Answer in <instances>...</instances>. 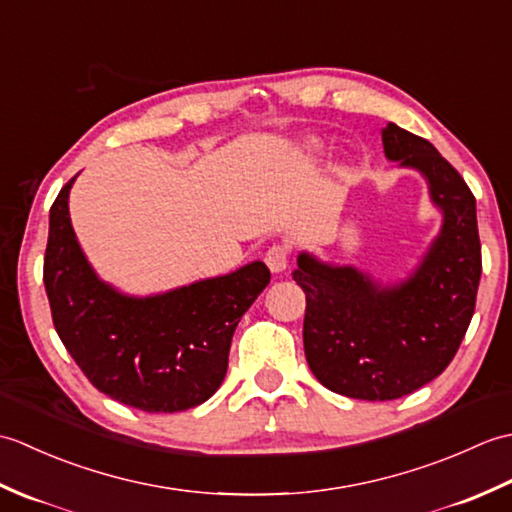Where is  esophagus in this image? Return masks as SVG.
<instances>
[{
    "instance_id": "1",
    "label": "esophagus",
    "mask_w": 512,
    "mask_h": 512,
    "mask_svg": "<svg viewBox=\"0 0 512 512\" xmlns=\"http://www.w3.org/2000/svg\"><path fill=\"white\" fill-rule=\"evenodd\" d=\"M288 257H290V248L284 244H275L266 250V266L273 270V273H284L288 268Z\"/></svg>"
}]
</instances>
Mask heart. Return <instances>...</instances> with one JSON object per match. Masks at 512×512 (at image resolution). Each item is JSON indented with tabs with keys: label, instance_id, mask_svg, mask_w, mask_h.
Returning <instances> with one entry per match:
<instances>
[{
	"label": "heart",
	"instance_id": "obj_1",
	"mask_svg": "<svg viewBox=\"0 0 512 512\" xmlns=\"http://www.w3.org/2000/svg\"><path fill=\"white\" fill-rule=\"evenodd\" d=\"M317 147H319V145H317V143H312V149H317Z\"/></svg>",
	"mask_w": 512,
	"mask_h": 512
}]
</instances>
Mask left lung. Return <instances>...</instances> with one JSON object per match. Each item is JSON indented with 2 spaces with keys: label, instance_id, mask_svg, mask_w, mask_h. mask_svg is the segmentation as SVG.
Here are the masks:
<instances>
[{
  "label": "left lung",
  "instance_id": "8db88e82",
  "mask_svg": "<svg viewBox=\"0 0 512 512\" xmlns=\"http://www.w3.org/2000/svg\"><path fill=\"white\" fill-rule=\"evenodd\" d=\"M389 160L420 171L442 211L440 235L396 286L354 266L301 253L292 279L306 292L303 350L323 387L358 400H394L431 383L453 361L475 312L482 275L475 198L429 140L394 123L383 129Z\"/></svg>",
  "mask_w": 512,
  "mask_h": 512
}]
</instances>
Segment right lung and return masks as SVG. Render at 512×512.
Instances as JSON below:
<instances>
[{
  "label": "right lung",
  "mask_w": 512,
  "mask_h": 512,
  "mask_svg": "<svg viewBox=\"0 0 512 512\" xmlns=\"http://www.w3.org/2000/svg\"><path fill=\"white\" fill-rule=\"evenodd\" d=\"M76 176L50 209L43 257L54 330L90 383L123 405L173 413L222 385L233 332L270 281L264 262L154 297H127L85 259L70 222Z\"/></svg>",
  "instance_id": "1"
}]
</instances>
